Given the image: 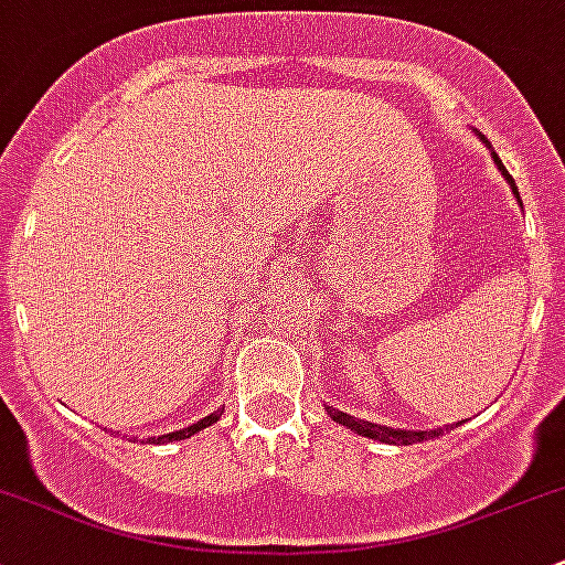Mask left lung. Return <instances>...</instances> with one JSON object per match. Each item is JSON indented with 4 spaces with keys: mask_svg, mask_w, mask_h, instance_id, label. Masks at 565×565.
I'll list each match as a JSON object with an SVG mask.
<instances>
[{
    "mask_svg": "<svg viewBox=\"0 0 565 565\" xmlns=\"http://www.w3.org/2000/svg\"><path fill=\"white\" fill-rule=\"evenodd\" d=\"M482 140H484V138H482ZM484 142H487V140H484ZM487 146H490V142H487ZM490 151H492V148H490ZM492 162L498 164V170H501V175L507 178L509 186H512V192L518 194V200H520L518 186H514V178L509 175L507 168H503V162H501V159H498L495 151H492ZM328 414H330L332 419H335L338 425L352 427V430L360 433V436H367V438H373V441H384V444H417V441H427V438L441 436V427H438V430H401V427H384V425L365 423V419L352 417V414H343V412H338V408H332V406H328ZM457 425H460V423H457ZM447 430H452V427L447 425Z\"/></svg>",
    "mask_w": 565,
    "mask_h": 565,
    "instance_id": "left-lung-1",
    "label": "left lung"
}]
</instances>
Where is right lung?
<instances>
[{
	"label": "right lung",
	"instance_id": "obj_1",
	"mask_svg": "<svg viewBox=\"0 0 565 565\" xmlns=\"http://www.w3.org/2000/svg\"><path fill=\"white\" fill-rule=\"evenodd\" d=\"M222 412L224 408H218V412H213V414H207V417H203L200 419V423H194V425H189V427H183V430H175V433H168V436H153V438H148V441L151 444H168V441H183V438H189V436H194V433H200V430H205V427H211L213 423H216L218 417H222Z\"/></svg>",
	"mask_w": 565,
	"mask_h": 565
}]
</instances>
